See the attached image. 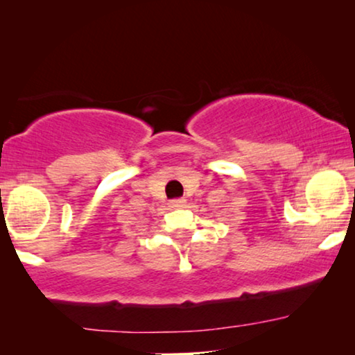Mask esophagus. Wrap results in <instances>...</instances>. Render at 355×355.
Here are the masks:
<instances>
[{
	"mask_svg": "<svg viewBox=\"0 0 355 355\" xmlns=\"http://www.w3.org/2000/svg\"><path fill=\"white\" fill-rule=\"evenodd\" d=\"M169 207H171V208H182V207H186V200H184V198H176V200L169 202Z\"/></svg>",
	"mask_w": 355,
	"mask_h": 355,
	"instance_id": "esophagus-1",
	"label": "esophagus"
}]
</instances>
